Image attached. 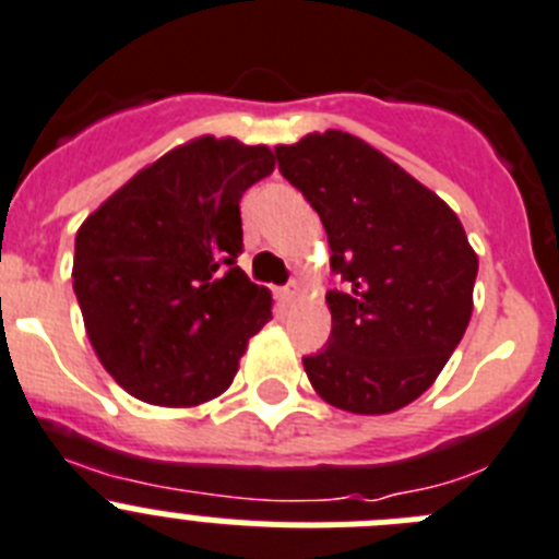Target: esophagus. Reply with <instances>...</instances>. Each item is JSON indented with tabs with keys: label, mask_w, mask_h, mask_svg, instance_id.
<instances>
[{
	"label": "esophagus",
	"mask_w": 559,
	"mask_h": 559,
	"mask_svg": "<svg viewBox=\"0 0 559 559\" xmlns=\"http://www.w3.org/2000/svg\"><path fill=\"white\" fill-rule=\"evenodd\" d=\"M298 295V281H289V284L284 286V289H278V298L284 300V304H289L292 298Z\"/></svg>",
	"instance_id": "esophagus-1"
}]
</instances>
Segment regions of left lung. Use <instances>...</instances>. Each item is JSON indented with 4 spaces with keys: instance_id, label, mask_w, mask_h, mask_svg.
Instances as JSON below:
<instances>
[{
    "instance_id": "8db88e82",
    "label": "left lung",
    "mask_w": 559,
    "mask_h": 559,
    "mask_svg": "<svg viewBox=\"0 0 559 559\" xmlns=\"http://www.w3.org/2000/svg\"><path fill=\"white\" fill-rule=\"evenodd\" d=\"M278 169L320 214L331 273V336L304 356L311 386L354 415H386L424 395L460 345L479 270L454 211L342 130L275 147Z\"/></svg>"
}]
</instances>
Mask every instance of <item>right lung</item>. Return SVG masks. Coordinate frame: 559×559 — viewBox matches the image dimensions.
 <instances>
[{
    "instance_id": "right-lung-1",
    "label": "right lung",
    "mask_w": 559,
    "mask_h": 559,
    "mask_svg": "<svg viewBox=\"0 0 559 559\" xmlns=\"http://www.w3.org/2000/svg\"><path fill=\"white\" fill-rule=\"evenodd\" d=\"M273 150L203 135L110 194L74 239V295L103 367L153 406H198L234 381L273 311L242 253L239 200Z\"/></svg>"
}]
</instances>
